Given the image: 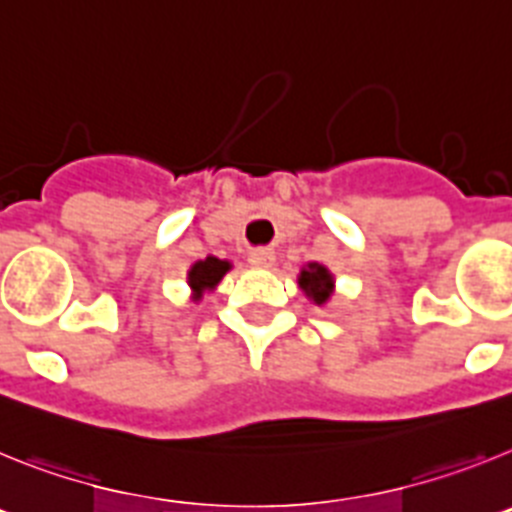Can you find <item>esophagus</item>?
<instances>
[{"label":"esophagus","instance_id":"34e87169","mask_svg":"<svg viewBox=\"0 0 512 512\" xmlns=\"http://www.w3.org/2000/svg\"><path fill=\"white\" fill-rule=\"evenodd\" d=\"M248 264L256 266V269H269V266L274 264V253L266 251V248H259V251H253L251 256H248Z\"/></svg>","mask_w":512,"mask_h":512}]
</instances>
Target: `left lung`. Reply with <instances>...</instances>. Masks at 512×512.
Here are the masks:
<instances>
[{"label": "left lung", "instance_id": "1", "mask_svg": "<svg viewBox=\"0 0 512 512\" xmlns=\"http://www.w3.org/2000/svg\"><path fill=\"white\" fill-rule=\"evenodd\" d=\"M333 287H336L333 274L323 264L312 261V264H307L300 271V289L315 305H325L330 300V295H333Z\"/></svg>", "mask_w": 512, "mask_h": 512}]
</instances>
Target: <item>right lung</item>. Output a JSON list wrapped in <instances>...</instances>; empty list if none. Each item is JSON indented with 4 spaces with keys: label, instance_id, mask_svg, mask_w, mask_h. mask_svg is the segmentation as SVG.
I'll return each instance as SVG.
<instances>
[{
    "label": "right lung",
    "instance_id": "obj_1",
    "mask_svg": "<svg viewBox=\"0 0 512 512\" xmlns=\"http://www.w3.org/2000/svg\"><path fill=\"white\" fill-rule=\"evenodd\" d=\"M228 271H230V261L215 259V256H207V259L197 261L187 274V282L194 292V300H200L205 292H212Z\"/></svg>",
    "mask_w": 512,
    "mask_h": 512
}]
</instances>
